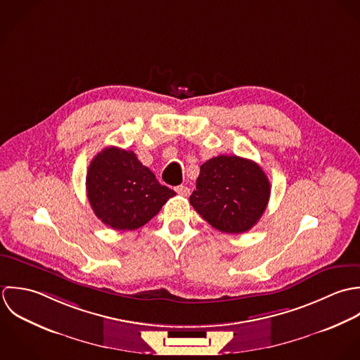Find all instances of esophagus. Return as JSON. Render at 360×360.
Listing matches in <instances>:
<instances>
[{"instance_id":"obj_1","label":"esophagus","mask_w":360,"mask_h":360,"mask_svg":"<svg viewBox=\"0 0 360 360\" xmlns=\"http://www.w3.org/2000/svg\"><path fill=\"white\" fill-rule=\"evenodd\" d=\"M175 192L179 195V196H188L191 193V189L188 186H184V185H179L175 188Z\"/></svg>"}]
</instances>
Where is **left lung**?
I'll return each instance as SVG.
<instances>
[{
  "instance_id": "1",
  "label": "left lung",
  "mask_w": 360,
  "mask_h": 360,
  "mask_svg": "<svg viewBox=\"0 0 360 360\" xmlns=\"http://www.w3.org/2000/svg\"><path fill=\"white\" fill-rule=\"evenodd\" d=\"M270 181L252 160L217 155L200 165L193 209L225 233H242L257 224L270 199Z\"/></svg>"
}]
</instances>
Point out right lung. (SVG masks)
<instances>
[{"label":"right lung","mask_w":360,"mask_h":360,"mask_svg":"<svg viewBox=\"0 0 360 360\" xmlns=\"http://www.w3.org/2000/svg\"><path fill=\"white\" fill-rule=\"evenodd\" d=\"M86 191L97 218L118 231L143 226L175 196L172 189L155 179L134 151L115 146L103 148L91 160Z\"/></svg>","instance_id":"1"}]
</instances>
